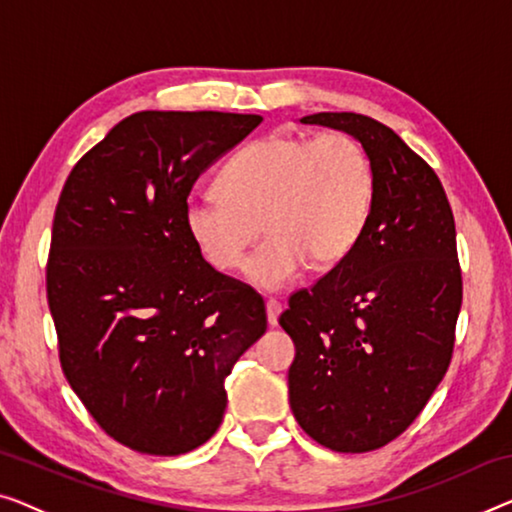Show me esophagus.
Here are the masks:
<instances>
[{
    "label": "esophagus",
    "instance_id": "1",
    "mask_svg": "<svg viewBox=\"0 0 512 512\" xmlns=\"http://www.w3.org/2000/svg\"><path fill=\"white\" fill-rule=\"evenodd\" d=\"M282 305L276 299H266V319H269L271 326H278V317H280Z\"/></svg>",
    "mask_w": 512,
    "mask_h": 512
}]
</instances>
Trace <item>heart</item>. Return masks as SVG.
Instances as JSON below:
<instances>
[{"label": "heart", "mask_w": 512, "mask_h": 512, "mask_svg": "<svg viewBox=\"0 0 512 512\" xmlns=\"http://www.w3.org/2000/svg\"><path fill=\"white\" fill-rule=\"evenodd\" d=\"M375 165L354 135H266L227 160L218 190L188 197L183 223L211 269H239L280 289L305 264L331 269L354 253L375 204ZM263 227L259 228L258 223Z\"/></svg>", "instance_id": "obj_1"}]
</instances>
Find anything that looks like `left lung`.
I'll list each match as a JSON object with an SVG mask.
<instances>
[{"label": "left lung", "mask_w": 512, "mask_h": 512, "mask_svg": "<svg viewBox=\"0 0 512 512\" xmlns=\"http://www.w3.org/2000/svg\"><path fill=\"white\" fill-rule=\"evenodd\" d=\"M301 124L354 135L375 165L370 223L345 262L289 296V404L331 451L386 446L444 379L462 305L455 220L430 165L377 119L319 112Z\"/></svg>", "instance_id": "obj_1"}]
</instances>
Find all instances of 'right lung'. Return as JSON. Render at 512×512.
I'll return each mask as SVG.
<instances>
[{
	"label": "right lung",
	"mask_w": 512,
	"mask_h": 512,
	"mask_svg": "<svg viewBox=\"0 0 512 512\" xmlns=\"http://www.w3.org/2000/svg\"><path fill=\"white\" fill-rule=\"evenodd\" d=\"M259 114L135 112L68 174L45 269L59 363L114 441L183 455L223 423L225 379L266 331L264 299L204 262L183 223L213 160Z\"/></svg>",
	"instance_id": "obj_1"
}]
</instances>
